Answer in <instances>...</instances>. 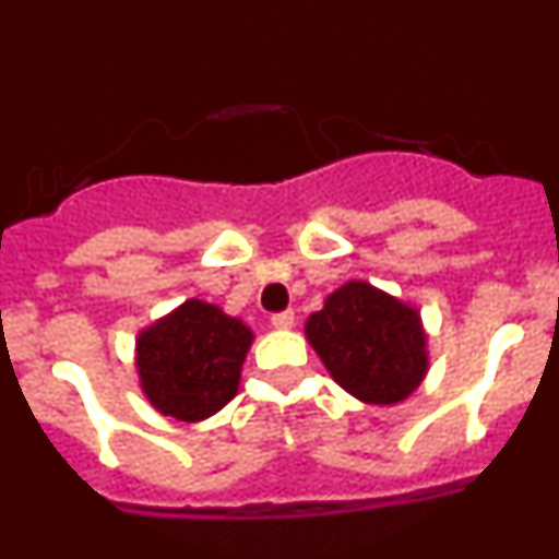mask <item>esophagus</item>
Here are the masks:
<instances>
[{"label": "esophagus", "instance_id": "obj_1", "mask_svg": "<svg viewBox=\"0 0 559 559\" xmlns=\"http://www.w3.org/2000/svg\"><path fill=\"white\" fill-rule=\"evenodd\" d=\"M271 324H274L276 330H290L296 324V316L294 310H283V313L271 316Z\"/></svg>", "mask_w": 559, "mask_h": 559}]
</instances>
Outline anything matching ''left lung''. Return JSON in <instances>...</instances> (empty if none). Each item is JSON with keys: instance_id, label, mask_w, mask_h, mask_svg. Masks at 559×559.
Masks as SVG:
<instances>
[{"instance_id": "1", "label": "left lung", "mask_w": 559, "mask_h": 559, "mask_svg": "<svg viewBox=\"0 0 559 559\" xmlns=\"http://www.w3.org/2000/svg\"><path fill=\"white\" fill-rule=\"evenodd\" d=\"M305 335L330 378L369 406H397L428 374V335L414 305L349 280L308 316Z\"/></svg>"}]
</instances>
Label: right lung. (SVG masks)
<instances>
[{
    "label": "right lung",
    "mask_w": 559,
    "mask_h": 559,
    "mask_svg": "<svg viewBox=\"0 0 559 559\" xmlns=\"http://www.w3.org/2000/svg\"><path fill=\"white\" fill-rule=\"evenodd\" d=\"M249 324L218 305L187 299L136 335V374L153 408L179 423L218 414L240 386Z\"/></svg>",
    "instance_id": "obj_1"
}]
</instances>
